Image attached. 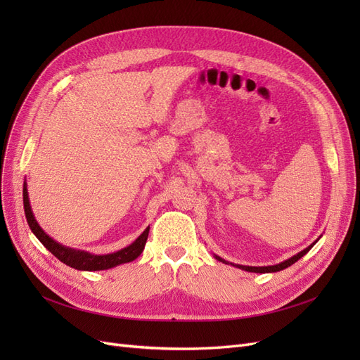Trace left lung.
I'll list each match as a JSON object with an SVG mask.
<instances>
[{
  "label": "left lung",
  "mask_w": 360,
  "mask_h": 360,
  "mask_svg": "<svg viewBox=\"0 0 360 360\" xmlns=\"http://www.w3.org/2000/svg\"><path fill=\"white\" fill-rule=\"evenodd\" d=\"M319 240V238H317ZM317 240H315L312 245H309L307 249H303V250H300V252L297 254V255H292L291 258H288V259H285V261H282V263H279V264H275V266H264V267H254V266H242V264H233V263H230V261H226V259H224V258H221V257H217V255H214V258L217 259V261H221V263H225V264H231V266H234V267H238V269H242V270H246V271H254V274H271V271H279V270H284V269H287V267H290L291 264H294L296 263L297 259H300L304 254H308L309 252V249L317 243Z\"/></svg>",
  "instance_id": "1"
}]
</instances>
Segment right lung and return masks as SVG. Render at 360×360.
<instances>
[{
    "instance_id": "obj_1",
    "label": "right lung",
    "mask_w": 360,
    "mask_h": 360,
    "mask_svg": "<svg viewBox=\"0 0 360 360\" xmlns=\"http://www.w3.org/2000/svg\"><path fill=\"white\" fill-rule=\"evenodd\" d=\"M22 193H24L25 217H27V222L31 228V231L34 233V236L39 238L40 243L45 246L52 255H56L61 261V263H64L66 266H70L76 270H86V271L106 270V269L115 267L118 264L130 263V261H134L135 258H138L141 255V252L144 250L150 226L146 228V231L141 234L132 245L120 249V250H117V252H112V254L94 255V254H90V252H85V250L63 246V245H60V243L53 240V238H51L37 224L34 214H32L31 205H30L27 183H24V192Z\"/></svg>"
}]
</instances>
